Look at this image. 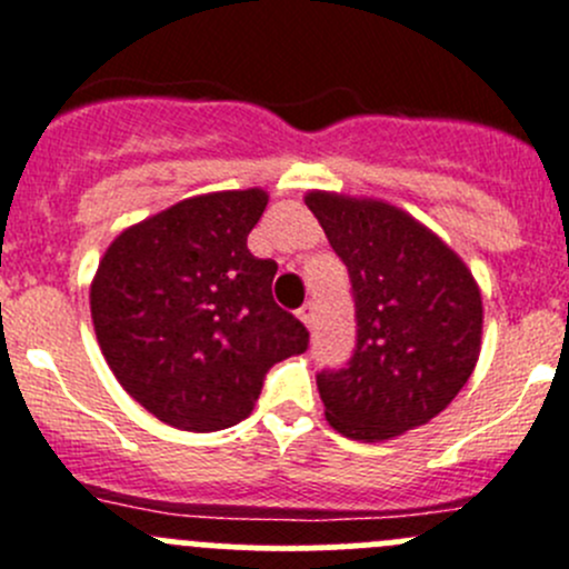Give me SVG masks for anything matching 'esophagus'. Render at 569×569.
I'll return each instance as SVG.
<instances>
[{"label": "esophagus", "mask_w": 569, "mask_h": 569, "mask_svg": "<svg viewBox=\"0 0 569 569\" xmlns=\"http://www.w3.org/2000/svg\"><path fill=\"white\" fill-rule=\"evenodd\" d=\"M297 317H300V322L306 325V328H311V325H313V306H311V302H306L302 308H297Z\"/></svg>", "instance_id": "obj_1"}]
</instances>
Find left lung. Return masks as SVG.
I'll list each match as a JSON object with an SVG mask.
<instances>
[{"label":"left lung","instance_id":"8db88e82","mask_svg":"<svg viewBox=\"0 0 569 569\" xmlns=\"http://www.w3.org/2000/svg\"><path fill=\"white\" fill-rule=\"evenodd\" d=\"M306 206L345 261L356 350L317 375L325 417L363 442L400 437L453 402L481 352V289L467 263L400 208L308 191Z\"/></svg>","mask_w":569,"mask_h":569}]
</instances>
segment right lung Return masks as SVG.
<instances>
[{"label":"right lung","instance_id":"1","mask_svg":"<svg viewBox=\"0 0 569 569\" xmlns=\"http://www.w3.org/2000/svg\"><path fill=\"white\" fill-rule=\"evenodd\" d=\"M267 202L261 189L178 202L116 236L93 274L110 372L180 431L247 419L269 369L308 350L306 325L272 297L278 263L247 250Z\"/></svg>","mask_w":569,"mask_h":569}]
</instances>
